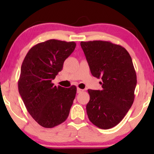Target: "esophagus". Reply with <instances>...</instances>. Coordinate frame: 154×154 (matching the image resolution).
I'll list each match as a JSON object with an SVG mask.
<instances>
[{"label":"esophagus","instance_id":"1","mask_svg":"<svg viewBox=\"0 0 154 154\" xmlns=\"http://www.w3.org/2000/svg\"><path fill=\"white\" fill-rule=\"evenodd\" d=\"M83 91H84V90H82V89H80V88H77V93H82Z\"/></svg>","mask_w":154,"mask_h":154}]
</instances>
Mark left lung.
<instances>
[{
  "label": "left lung",
  "instance_id": "8db88e82",
  "mask_svg": "<svg viewBox=\"0 0 154 154\" xmlns=\"http://www.w3.org/2000/svg\"><path fill=\"white\" fill-rule=\"evenodd\" d=\"M93 77L100 78L101 91L88 90L86 110L90 121L100 129L118 125L132 106L137 76L131 56L121 45L94 40L81 42Z\"/></svg>",
  "mask_w": 154,
  "mask_h": 154
}]
</instances>
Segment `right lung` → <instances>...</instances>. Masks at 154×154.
Masks as SVG:
<instances>
[{"instance_id": "1", "label": "right lung", "mask_w": 154, "mask_h": 154, "mask_svg": "<svg viewBox=\"0 0 154 154\" xmlns=\"http://www.w3.org/2000/svg\"><path fill=\"white\" fill-rule=\"evenodd\" d=\"M76 47L75 42L47 40L35 45L23 61L18 81L19 93L26 110L40 126L52 128L69 114L77 88L54 86L52 80Z\"/></svg>"}]
</instances>
